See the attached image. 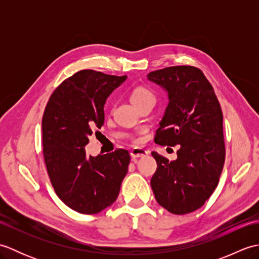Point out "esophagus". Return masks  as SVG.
<instances>
[{
    "instance_id": "34e87169",
    "label": "esophagus",
    "mask_w": 259,
    "mask_h": 259,
    "mask_svg": "<svg viewBox=\"0 0 259 259\" xmlns=\"http://www.w3.org/2000/svg\"><path fill=\"white\" fill-rule=\"evenodd\" d=\"M130 156L133 159H137V158H144L146 156H148V151L142 149V148H135V149L131 150Z\"/></svg>"
}]
</instances>
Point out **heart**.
<instances>
[{
  "instance_id": "b5f03b06",
  "label": "heart",
  "mask_w": 259,
  "mask_h": 259,
  "mask_svg": "<svg viewBox=\"0 0 259 259\" xmlns=\"http://www.w3.org/2000/svg\"><path fill=\"white\" fill-rule=\"evenodd\" d=\"M148 98H155V97H153V95L149 90L145 89V88H137V89L133 92V95H131V101H133L134 104H137L146 100Z\"/></svg>"
}]
</instances>
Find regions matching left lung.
Returning <instances> with one entry per match:
<instances>
[{"label":"left lung","mask_w":259,"mask_h":259,"mask_svg":"<svg viewBox=\"0 0 259 259\" xmlns=\"http://www.w3.org/2000/svg\"><path fill=\"white\" fill-rule=\"evenodd\" d=\"M148 80L166 91L168 106L155 141L179 146L177 159L152 151L151 188L159 205L176 214L200 208L219 183L225 162L223 112L206 76L190 65L153 71Z\"/></svg>","instance_id":"left-lung-1"}]
</instances>
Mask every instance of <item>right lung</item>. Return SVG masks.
<instances>
[{"mask_svg": "<svg viewBox=\"0 0 259 259\" xmlns=\"http://www.w3.org/2000/svg\"><path fill=\"white\" fill-rule=\"evenodd\" d=\"M125 79L79 71L54 90L46 107L42 140L49 177L60 199L78 212L98 213L112 205L128 172L124 149L97 157L85 152L89 138L104 123L107 99Z\"/></svg>", "mask_w": 259, "mask_h": 259, "instance_id": "1", "label": "right lung"}]
</instances>
